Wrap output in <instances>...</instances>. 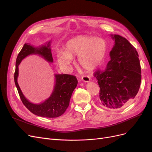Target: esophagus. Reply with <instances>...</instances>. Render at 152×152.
<instances>
[{"label": "esophagus", "mask_w": 152, "mask_h": 152, "mask_svg": "<svg viewBox=\"0 0 152 152\" xmlns=\"http://www.w3.org/2000/svg\"><path fill=\"white\" fill-rule=\"evenodd\" d=\"M82 81H84L85 82H89L91 80V78L87 75H84L82 77Z\"/></svg>", "instance_id": "obj_1"}]
</instances>
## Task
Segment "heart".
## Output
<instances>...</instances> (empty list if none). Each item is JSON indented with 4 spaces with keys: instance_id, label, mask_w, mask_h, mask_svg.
Returning a JSON list of instances; mask_svg holds the SVG:
<instances>
[{
    "instance_id": "obj_1",
    "label": "heart",
    "mask_w": 152,
    "mask_h": 152,
    "mask_svg": "<svg viewBox=\"0 0 152 152\" xmlns=\"http://www.w3.org/2000/svg\"><path fill=\"white\" fill-rule=\"evenodd\" d=\"M107 45L102 38L93 36L79 35L68 40L64 51L57 54L59 65L65 68H70L72 58L78 56L80 67L87 71L97 68L104 59Z\"/></svg>"
}]
</instances>
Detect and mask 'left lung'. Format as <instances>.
I'll return each instance as SVG.
<instances>
[{"label":"left lung","mask_w":152,"mask_h":152,"mask_svg":"<svg viewBox=\"0 0 152 152\" xmlns=\"http://www.w3.org/2000/svg\"><path fill=\"white\" fill-rule=\"evenodd\" d=\"M115 44L110 52V61L103 71H96L100 87L99 103L103 107L119 109L135 98L141 80L139 55L136 48L123 37L110 35Z\"/></svg>","instance_id":"left-lung-1"}]
</instances>
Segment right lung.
Returning <instances> with one entry per match:
<instances>
[{
    "label": "right lung",
    "instance_id": "add662e5",
    "mask_svg": "<svg viewBox=\"0 0 152 152\" xmlns=\"http://www.w3.org/2000/svg\"><path fill=\"white\" fill-rule=\"evenodd\" d=\"M30 54H38L49 63H53L50 41L39 48L25 44L18 55L16 61L15 82L22 102L32 113L37 116L47 118L61 116L68 107L73 91L77 86V78L75 76L68 74H55L54 86L50 97L40 104L31 103L25 97L17 81L19 74L18 66L23 59Z\"/></svg>",
    "mask_w": 152,
    "mask_h": 152
}]
</instances>
